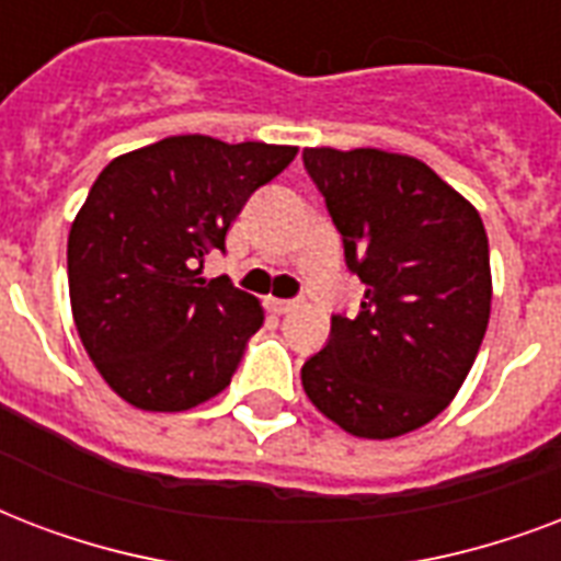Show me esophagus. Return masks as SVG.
<instances>
[{"mask_svg":"<svg viewBox=\"0 0 561 561\" xmlns=\"http://www.w3.org/2000/svg\"><path fill=\"white\" fill-rule=\"evenodd\" d=\"M298 307V301H280V298H272V310L275 312H293Z\"/></svg>","mask_w":561,"mask_h":561,"instance_id":"obj_1","label":"esophagus"}]
</instances>
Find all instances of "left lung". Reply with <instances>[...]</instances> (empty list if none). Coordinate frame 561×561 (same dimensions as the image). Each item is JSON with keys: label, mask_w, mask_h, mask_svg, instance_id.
<instances>
[{"label": "left lung", "mask_w": 561, "mask_h": 561, "mask_svg": "<svg viewBox=\"0 0 561 561\" xmlns=\"http://www.w3.org/2000/svg\"><path fill=\"white\" fill-rule=\"evenodd\" d=\"M304 169L366 284L357 316H333L328 345L304 363V392L351 436L412 433L454 401L483 345V219L410 154L304 149Z\"/></svg>", "instance_id": "8db88e82"}]
</instances>
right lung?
Listing matches in <instances>:
<instances>
[{"label": "right lung", "instance_id": "right-lung-1", "mask_svg": "<svg viewBox=\"0 0 561 561\" xmlns=\"http://www.w3.org/2000/svg\"><path fill=\"white\" fill-rule=\"evenodd\" d=\"M295 146L181 134L119 154L69 228V301L84 351L123 401L181 412L231 383L263 324L257 298L204 257L251 193L295 160Z\"/></svg>", "mask_w": 561, "mask_h": 561}]
</instances>
